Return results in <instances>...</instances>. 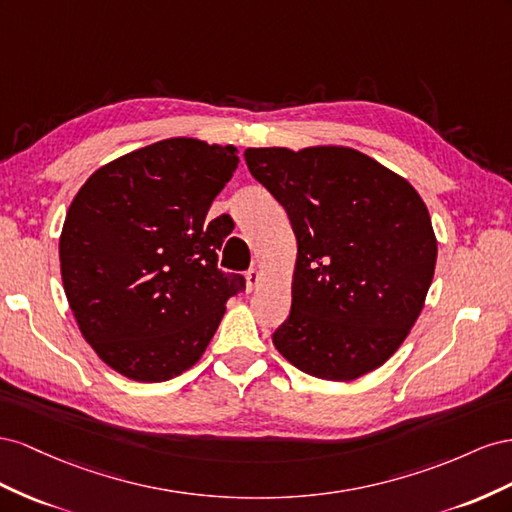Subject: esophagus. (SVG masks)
<instances>
[{
	"instance_id": "1",
	"label": "esophagus",
	"mask_w": 512,
	"mask_h": 512,
	"mask_svg": "<svg viewBox=\"0 0 512 512\" xmlns=\"http://www.w3.org/2000/svg\"><path fill=\"white\" fill-rule=\"evenodd\" d=\"M261 283V272L257 268H251L246 272V289L253 291Z\"/></svg>"
}]
</instances>
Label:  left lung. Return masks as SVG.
Masks as SVG:
<instances>
[{
	"label": "left lung",
	"instance_id": "1",
	"mask_svg": "<svg viewBox=\"0 0 512 512\" xmlns=\"http://www.w3.org/2000/svg\"><path fill=\"white\" fill-rule=\"evenodd\" d=\"M244 158L298 240L276 349L334 382L377 369L412 330L433 281L437 242L425 201L352 148H248Z\"/></svg>",
	"mask_w": 512,
	"mask_h": 512
}]
</instances>
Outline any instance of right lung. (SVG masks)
<instances>
[{"label":"right lung","instance_id":"right-lung-1","mask_svg":"<svg viewBox=\"0 0 512 512\" xmlns=\"http://www.w3.org/2000/svg\"><path fill=\"white\" fill-rule=\"evenodd\" d=\"M233 145L167 139L98 169L72 199L60 238L66 298L111 369L165 382L191 369L246 287L218 268L231 218L206 221L238 169Z\"/></svg>","mask_w":512,"mask_h":512}]
</instances>
